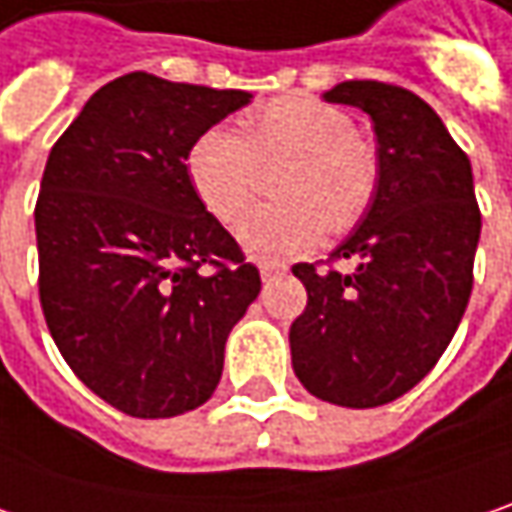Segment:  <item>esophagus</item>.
Instances as JSON below:
<instances>
[{"mask_svg":"<svg viewBox=\"0 0 512 512\" xmlns=\"http://www.w3.org/2000/svg\"><path fill=\"white\" fill-rule=\"evenodd\" d=\"M280 275H286V266H263V269H260V278L263 280H275L280 278Z\"/></svg>","mask_w":512,"mask_h":512,"instance_id":"esophagus-1","label":"esophagus"}]
</instances>
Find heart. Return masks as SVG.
I'll return each mask as SVG.
<instances>
[{"instance_id": "heart-1", "label": "heart", "mask_w": 512, "mask_h": 512, "mask_svg": "<svg viewBox=\"0 0 512 512\" xmlns=\"http://www.w3.org/2000/svg\"><path fill=\"white\" fill-rule=\"evenodd\" d=\"M292 154L280 174L286 197L260 206L237 226V240L252 257L286 260L318 246L326 232H349L372 203L378 154L358 137L352 117L315 97H278L246 117V134L214 125L189 151V180L203 206L234 223L255 200L260 166Z\"/></svg>"}]
</instances>
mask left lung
<instances>
[{
	"instance_id": "8db88e82",
	"label": "left lung",
	"mask_w": 512,
	"mask_h": 512,
	"mask_svg": "<svg viewBox=\"0 0 512 512\" xmlns=\"http://www.w3.org/2000/svg\"><path fill=\"white\" fill-rule=\"evenodd\" d=\"M323 100L372 117L378 186L329 269L292 266L306 286L289 329L292 369L315 398L367 410L410 392L453 341L473 292L481 212L467 154L421 97L352 79ZM344 256L359 260L349 276L331 266Z\"/></svg>"
}]
</instances>
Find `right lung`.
Segmentation results:
<instances>
[{"label": "right lung", "mask_w": 512, "mask_h": 512, "mask_svg": "<svg viewBox=\"0 0 512 512\" xmlns=\"http://www.w3.org/2000/svg\"><path fill=\"white\" fill-rule=\"evenodd\" d=\"M249 100L134 71L102 85L48 154L34 209L42 315L74 375L125 415L206 404L260 292L186 166L194 140Z\"/></svg>", "instance_id": "right-lung-1"}]
</instances>
